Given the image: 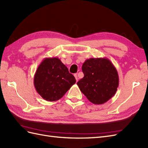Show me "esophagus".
I'll list each match as a JSON object with an SVG mask.
<instances>
[{
    "instance_id": "esophagus-1",
    "label": "esophagus",
    "mask_w": 148,
    "mask_h": 148,
    "mask_svg": "<svg viewBox=\"0 0 148 148\" xmlns=\"http://www.w3.org/2000/svg\"><path fill=\"white\" fill-rule=\"evenodd\" d=\"M74 76H75V79H76V80H77V81H78V77H77V74H75Z\"/></svg>"
}]
</instances>
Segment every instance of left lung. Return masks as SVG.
I'll return each instance as SVG.
<instances>
[{
	"label": "left lung",
	"mask_w": 148,
	"mask_h": 148,
	"mask_svg": "<svg viewBox=\"0 0 148 148\" xmlns=\"http://www.w3.org/2000/svg\"><path fill=\"white\" fill-rule=\"evenodd\" d=\"M84 77L77 82L80 91L90 102L103 104L116 94L119 75L116 67L107 58H91L82 65Z\"/></svg>",
	"instance_id": "obj_1"
}]
</instances>
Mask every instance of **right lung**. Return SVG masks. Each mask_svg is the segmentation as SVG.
Instances as JSON below:
<instances>
[{"label":"right lung","instance_id":"right-lung-1","mask_svg":"<svg viewBox=\"0 0 148 148\" xmlns=\"http://www.w3.org/2000/svg\"><path fill=\"white\" fill-rule=\"evenodd\" d=\"M75 82L73 75L56 57L43 60L34 77L36 90L43 99L49 102L60 99Z\"/></svg>","mask_w":148,"mask_h":148}]
</instances>
